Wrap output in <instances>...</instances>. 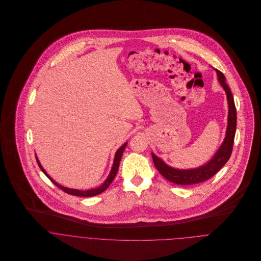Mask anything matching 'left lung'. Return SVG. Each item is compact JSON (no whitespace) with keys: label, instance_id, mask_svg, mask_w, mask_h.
I'll use <instances>...</instances> for the list:
<instances>
[{"label":"left lung","instance_id":"obj_1","mask_svg":"<svg viewBox=\"0 0 261 261\" xmlns=\"http://www.w3.org/2000/svg\"><path fill=\"white\" fill-rule=\"evenodd\" d=\"M218 81L223 87L228 102V119L227 128L223 143L217 149L215 154L206 164L194 169H176L167 165L161 158L151 152L153 164L160 174L168 181L177 185H192L204 182L213 177L229 160L234 143L236 130V109L234 99L229 86L226 84V78L223 73L216 69Z\"/></svg>","mask_w":261,"mask_h":261}]
</instances>
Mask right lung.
<instances>
[{"label":"right lung","mask_w":261,"mask_h":261,"mask_svg":"<svg viewBox=\"0 0 261 261\" xmlns=\"http://www.w3.org/2000/svg\"><path fill=\"white\" fill-rule=\"evenodd\" d=\"M127 143H124L119 149L116 150L115 154H114V160H113V164H112V170H111V173L110 175L108 176V178L106 179V181L97 188H94V189H90V190H86V191H81V190H77V189H71V188H67V187L61 186L60 184H58L57 182H55L47 173L46 171L43 169V167L41 166L39 160H38L37 155H36V160H37L38 165L40 167V169L42 170V172L51 180V182L53 184H55L56 186L58 187L59 189L63 190L64 192H66L67 194H70V195H74V196H78V197H92V196H95V195H98L100 193H102L103 191H106L109 186L112 184L114 177L116 176V173H117V170H118V167H119V163H120V160H121V155L123 153V150L125 149Z\"/></svg>","instance_id":"1"}]
</instances>
